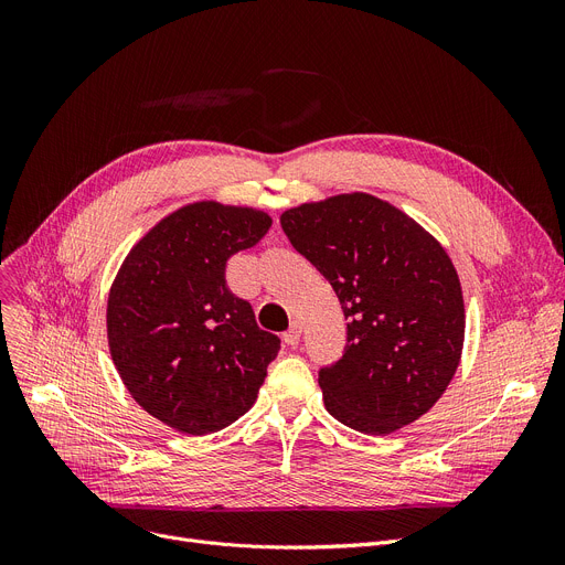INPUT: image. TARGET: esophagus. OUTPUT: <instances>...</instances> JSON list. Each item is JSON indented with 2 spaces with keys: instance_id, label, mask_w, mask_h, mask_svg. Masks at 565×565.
Wrapping results in <instances>:
<instances>
[{
  "instance_id": "esophagus-1",
  "label": "esophagus",
  "mask_w": 565,
  "mask_h": 565,
  "mask_svg": "<svg viewBox=\"0 0 565 565\" xmlns=\"http://www.w3.org/2000/svg\"><path fill=\"white\" fill-rule=\"evenodd\" d=\"M300 337H302V324H300L298 320H295V322L290 324V330L284 334V341H286L288 345H298Z\"/></svg>"
}]
</instances>
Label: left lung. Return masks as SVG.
<instances>
[{
	"label": "left lung",
	"instance_id": "left-lung-1",
	"mask_svg": "<svg viewBox=\"0 0 565 565\" xmlns=\"http://www.w3.org/2000/svg\"><path fill=\"white\" fill-rule=\"evenodd\" d=\"M281 228L330 281L348 318L343 358L318 375L324 407L366 435L417 422L462 358L465 302L447 249L366 192L288 207Z\"/></svg>",
	"mask_w": 565,
	"mask_h": 565
}]
</instances>
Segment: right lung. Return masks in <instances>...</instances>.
I'll return each instance as SVG.
<instances>
[{"label":"right lung","mask_w":565,"mask_h":565,"mask_svg":"<svg viewBox=\"0 0 565 565\" xmlns=\"http://www.w3.org/2000/svg\"><path fill=\"white\" fill-rule=\"evenodd\" d=\"M273 217L194 201L148 228L107 298V343L126 390L185 435L217 433L254 405L281 341L226 286V260L254 247Z\"/></svg>","instance_id":"add662e5"}]
</instances>
